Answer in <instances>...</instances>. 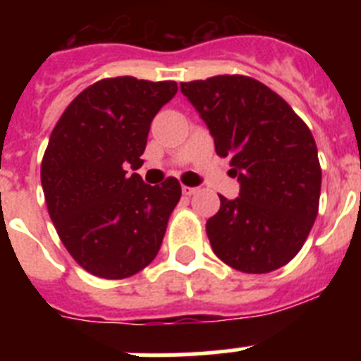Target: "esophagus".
I'll return each instance as SVG.
<instances>
[{
  "label": "esophagus",
  "instance_id": "esophagus-1",
  "mask_svg": "<svg viewBox=\"0 0 361 361\" xmlns=\"http://www.w3.org/2000/svg\"><path fill=\"white\" fill-rule=\"evenodd\" d=\"M183 193L186 197H190V195H195L197 193V188H191V186H183Z\"/></svg>",
  "mask_w": 361,
  "mask_h": 361
}]
</instances>
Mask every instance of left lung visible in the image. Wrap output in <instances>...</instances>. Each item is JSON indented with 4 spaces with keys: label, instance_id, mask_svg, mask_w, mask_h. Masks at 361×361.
Here are the masks:
<instances>
[{
    "label": "left lung",
    "instance_id": "obj_1",
    "mask_svg": "<svg viewBox=\"0 0 361 361\" xmlns=\"http://www.w3.org/2000/svg\"><path fill=\"white\" fill-rule=\"evenodd\" d=\"M240 180V197H220L206 222L213 253L242 273L291 262L318 215L322 168L317 142L276 92L247 75L180 82Z\"/></svg>",
    "mask_w": 361,
    "mask_h": 361
}]
</instances>
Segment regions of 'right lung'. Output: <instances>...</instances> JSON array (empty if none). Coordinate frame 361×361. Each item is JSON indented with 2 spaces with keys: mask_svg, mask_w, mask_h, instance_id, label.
<instances>
[{
  "mask_svg": "<svg viewBox=\"0 0 361 361\" xmlns=\"http://www.w3.org/2000/svg\"><path fill=\"white\" fill-rule=\"evenodd\" d=\"M175 94V81L101 79L54 126L41 161L47 209L66 251L99 279H128L157 257L180 184L149 186L128 168L142 166L149 124Z\"/></svg>",
  "mask_w": 361,
  "mask_h": 361,
  "instance_id": "1",
  "label": "right lung"
}]
</instances>
